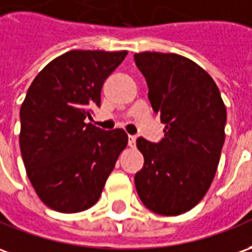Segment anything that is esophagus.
<instances>
[{
  "mask_svg": "<svg viewBox=\"0 0 252 252\" xmlns=\"http://www.w3.org/2000/svg\"><path fill=\"white\" fill-rule=\"evenodd\" d=\"M128 144H129V147H135V144H136V136L129 135L128 136Z\"/></svg>",
  "mask_w": 252,
  "mask_h": 252,
  "instance_id": "obj_1",
  "label": "esophagus"
}]
</instances>
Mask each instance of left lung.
<instances>
[{
	"label": "left lung",
	"instance_id": "1",
	"mask_svg": "<svg viewBox=\"0 0 252 252\" xmlns=\"http://www.w3.org/2000/svg\"><path fill=\"white\" fill-rule=\"evenodd\" d=\"M135 63L149 86L165 138L136 140L143 169L135 175L140 200L161 216H179L199 203L217 172L225 140L226 108L217 84L192 60L143 52Z\"/></svg>",
	"mask_w": 252,
	"mask_h": 252
}]
</instances>
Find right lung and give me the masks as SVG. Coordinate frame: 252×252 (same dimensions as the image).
<instances>
[{
    "instance_id": "add662e5",
    "label": "right lung",
    "mask_w": 252,
    "mask_h": 252,
    "mask_svg": "<svg viewBox=\"0 0 252 252\" xmlns=\"http://www.w3.org/2000/svg\"><path fill=\"white\" fill-rule=\"evenodd\" d=\"M128 54L71 50L36 75L20 108V150L39 199L60 213L84 212L101 196L128 144L124 129L103 131L86 119L101 106L106 77Z\"/></svg>"
}]
</instances>
